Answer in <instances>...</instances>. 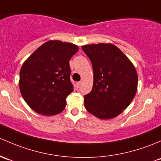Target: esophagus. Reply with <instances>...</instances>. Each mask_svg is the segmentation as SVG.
Returning a JSON list of instances; mask_svg holds the SVG:
<instances>
[{
	"label": "esophagus",
	"instance_id": "34e87169",
	"mask_svg": "<svg viewBox=\"0 0 161 161\" xmlns=\"http://www.w3.org/2000/svg\"><path fill=\"white\" fill-rule=\"evenodd\" d=\"M81 84V81H79V82H77V87H79Z\"/></svg>",
	"mask_w": 161,
	"mask_h": 161
}]
</instances>
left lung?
Returning <instances> with one entry per match:
<instances>
[{
  "mask_svg": "<svg viewBox=\"0 0 161 161\" xmlns=\"http://www.w3.org/2000/svg\"><path fill=\"white\" fill-rule=\"evenodd\" d=\"M92 64V90L84 96V107L101 119L118 116L136 95L138 76L126 56L111 43L83 46Z\"/></svg>",
  "mask_w": 161,
  "mask_h": 161,
  "instance_id": "left-lung-1",
  "label": "left lung"
}]
</instances>
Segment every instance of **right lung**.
I'll list each match as a JSON object with an SVG mask.
<instances>
[{
  "label": "right lung",
  "instance_id": "obj_1",
  "mask_svg": "<svg viewBox=\"0 0 161 161\" xmlns=\"http://www.w3.org/2000/svg\"><path fill=\"white\" fill-rule=\"evenodd\" d=\"M78 49L73 43L50 40L25 61L20 70L19 88L32 110L53 115L65 108L66 98L74 91L69 61Z\"/></svg>",
  "mask_w": 161,
  "mask_h": 161
}]
</instances>
